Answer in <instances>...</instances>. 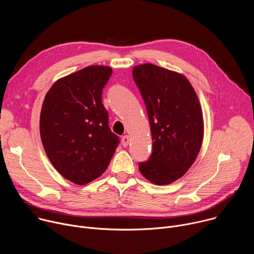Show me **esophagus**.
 I'll return each instance as SVG.
<instances>
[{"mask_svg":"<svg viewBox=\"0 0 254 254\" xmlns=\"http://www.w3.org/2000/svg\"><path fill=\"white\" fill-rule=\"evenodd\" d=\"M128 142H129V136L128 135H124L122 138V144L123 147H127L128 146Z\"/></svg>","mask_w":254,"mask_h":254,"instance_id":"esophagus-1","label":"esophagus"}]
</instances>
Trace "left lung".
<instances>
[{"label":"left lung","instance_id":"obj_1","mask_svg":"<svg viewBox=\"0 0 254 254\" xmlns=\"http://www.w3.org/2000/svg\"><path fill=\"white\" fill-rule=\"evenodd\" d=\"M132 77L147 107L153 151L138 164L141 175L168 185L186 174L203 141L204 123L198 96L178 72L147 63L134 66Z\"/></svg>","mask_w":254,"mask_h":254}]
</instances>
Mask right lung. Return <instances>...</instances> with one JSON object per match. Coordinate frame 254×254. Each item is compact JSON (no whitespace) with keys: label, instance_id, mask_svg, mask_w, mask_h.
<instances>
[{"label":"right lung","instance_id":"add662e5","mask_svg":"<svg viewBox=\"0 0 254 254\" xmlns=\"http://www.w3.org/2000/svg\"><path fill=\"white\" fill-rule=\"evenodd\" d=\"M112 73L108 66H87L58 79L43 101L40 135L46 155L61 176L77 185L105 172L120 142L101 101Z\"/></svg>","mask_w":254,"mask_h":254}]
</instances>
